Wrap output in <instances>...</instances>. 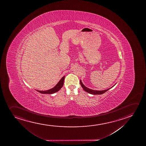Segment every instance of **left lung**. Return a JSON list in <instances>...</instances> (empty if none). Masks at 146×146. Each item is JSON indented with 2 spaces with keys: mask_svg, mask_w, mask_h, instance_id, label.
<instances>
[{
  "mask_svg": "<svg viewBox=\"0 0 146 146\" xmlns=\"http://www.w3.org/2000/svg\"><path fill=\"white\" fill-rule=\"evenodd\" d=\"M80 85L82 86V88L84 89V90L85 92H87L88 93L92 94H93V95L102 94H104V93H105V92H107V90H110L111 88H113V86L116 84H115L113 86H112L111 88H109L107 89V90H91V89H90L89 88L86 87V86H84V84H83V83L82 82L81 80H80Z\"/></svg>",
  "mask_w": 146,
  "mask_h": 146,
  "instance_id": "obj_1",
  "label": "left lung"
}]
</instances>
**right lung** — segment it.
<instances>
[{
	"label": "right lung",
	"mask_w": 146,
	"mask_h": 146,
	"mask_svg": "<svg viewBox=\"0 0 146 146\" xmlns=\"http://www.w3.org/2000/svg\"><path fill=\"white\" fill-rule=\"evenodd\" d=\"M64 78L65 76H64L58 82V83L56 84V86H54V88L50 89L47 90H44V91H41V90H36L37 92H39L40 93L42 94H54L56 92H58L61 89L64 85Z\"/></svg>",
	"instance_id": "obj_1"
}]
</instances>
